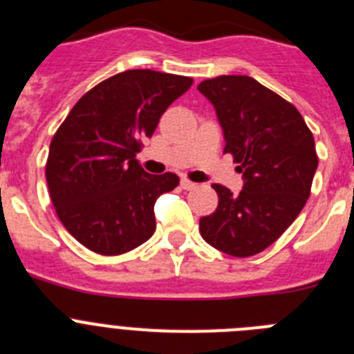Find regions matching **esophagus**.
Wrapping results in <instances>:
<instances>
[{
	"label": "esophagus",
	"mask_w": 354,
	"mask_h": 354,
	"mask_svg": "<svg viewBox=\"0 0 354 354\" xmlns=\"http://www.w3.org/2000/svg\"><path fill=\"white\" fill-rule=\"evenodd\" d=\"M180 187H183V189H195L196 184L192 183V180L186 179V177H184V179L180 180Z\"/></svg>",
	"instance_id": "obj_1"
}]
</instances>
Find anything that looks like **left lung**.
Returning <instances> with one entry per match:
<instances>
[{"mask_svg":"<svg viewBox=\"0 0 354 354\" xmlns=\"http://www.w3.org/2000/svg\"><path fill=\"white\" fill-rule=\"evenodd\" d=\"M223 127L225 154L243 171L239 195L212 184L218 207L200 218V234L220 252L252 257L286 232L310 196L317 168L312 131L283 97L250 76L198 84Z\"/></svg>","mask_w":354,"mask_h":354,"instance_id":"left-lung-1","label":"left lung"}]
</instances>
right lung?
<instances>
[{
	"instance_id": "obj_1",
	"label": "right lung",
	"mask_w": 354,
	"mask_h": 354,
	"mask_svg": "<svg viewBox=\"0 0 354 354\" xmlns=\"http://www.w3.org/2000/svg\"><path fill=\"white\" fill-rule=\"evenodd\" d=\"M192 83L150 68L120 72L84 93L62 122L46 180L56 214L81 245L120 255L154 234L156 200L179 186V177L147 174L136 154Z\"/></svg>"
}]
</instances>
